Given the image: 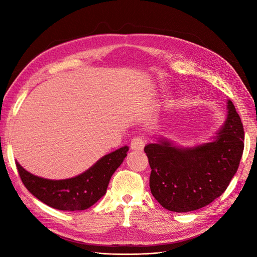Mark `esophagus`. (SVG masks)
Returning a JSON list of instances; mask_svg holds the SVG:
<instances>
[{
  "label": "esophagus",
  "instance_id": "1",
  "mask_svg": "<svg viewBox=\"0 0 257 257\" xmlns=\"http://www.w3.org/2000/svg\"><path fill=\"white\" fill-rule=\"evenodd\" d=\"M146 145V139L144 137H135L132 139V144H130V148L132 150H138L141 151L144 149V147Z\"/></svg>",
  "mask_w": 257,
  "mask_h": 257
}]
</instances>
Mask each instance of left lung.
<instances>
[{"mask_svg":"<svg viewBox=\"0 0 257 257\" xmlns=\"http://www.w3.org/2000/svg\"><path fill=\"white\" fill-rule=\"evenodd\" d=\"M226 119L215 136L193 147L177 146L166 138L145 147L151 168L150 190L172 212L201 209L224 192L236 173L244 149V129L228 99Z\"/></svg>","mask_w":257,"mask_h":257,"instance_id":"8db88e82","label":"left lung"}]
</instances>
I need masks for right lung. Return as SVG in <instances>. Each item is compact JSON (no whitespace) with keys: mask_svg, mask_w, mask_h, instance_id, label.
Listing matches in <instances>:
<instances>
[{"mask_svg":"<svg viewBox=\"0 0 257 257\" xmlns=\"http://www.w3.org/2000/svg\"><path fill=\"white\" fill-rule=\"evenodd\" d=\"M128 146L100 158L88 170L74 178L51 180L34 176L18 161L16 167L22 182L43 203L61 211H81L94 205L106 194L114 171L127 157Z\"/></svg>","mask_w":257,"mask_h":257,"instance_id":"add662e5","label":"right lung"}]
</instances>
